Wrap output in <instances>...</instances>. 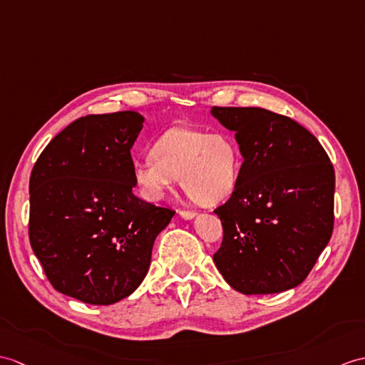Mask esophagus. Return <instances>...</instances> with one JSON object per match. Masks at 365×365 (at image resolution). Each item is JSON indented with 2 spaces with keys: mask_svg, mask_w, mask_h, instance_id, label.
<instances>
[{
  "mask_svg": "<svg viewBox=\"0 0 365 365\" xmlns=\"http://www.w3.org/2000/svg\"><path fill=\"white\" fill-rule=\"evenodd\" d=\"M179 215H180V217H183V219H186V221H190V219H192V217H196V211H192V210H180L179 211Z\"/></svg>",
  "mask_w": 365,
  "mask_h": 365,
  "instance_id": "1",
  "label": "esophagus"
}]
</instances>
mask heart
Segmentation results:
<instances>
[{"label": "heart", "instance_id": "1", "mask_svg": "<svg viewBox=\"0 0 365 365\" xmlns=\"http://www.w3.org/2000/svg\"><path fill=\"white\" fill-rule=\"evenodd\" d=\"M238 149L222 133L173 127L152 144L150 157L135 160L132 179L144 199L160 200L180 179L183 191L200 205H216L238 182Z\"/></svg>", "mask_w": 365, "mask_h": 365}]
</instances>
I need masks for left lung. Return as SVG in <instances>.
<instances>
[{"label":"left lung","instance_id":"8db88e82","mask_svg":"<svg viewBox=\"0 0 365 365\" xmlns=\"http://www.w3.org/2000/svg\"><path fill=\"white\" fill-rule=\"evenodd\" d=\"M235 132L244 158L232 197L217 207L224 228L213 261L242 294L299 286L331 238L334 169L303 125L259 107H211Z\"/></svg>","mask_w":365,"mask_h":365}]
</instances>
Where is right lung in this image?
<instances>
[{
	"mask_svg": "<svg viewBox=\"0 0 365 365\" xmlns=\"http://www.w3.org/2000/svg\"><path fill=\"white\" fill-rule=\"evenodd\" d=\"M143 123L132 110L79 118L31 173V247L54 289L83 303L129 297L175 215L132 192L130 149Z\"/></svg>",
	"mask_w": 365,
	"mask_h": 365,
	"instance_id": "add662e5",
	"label": "right lung"
}]
</instances>
